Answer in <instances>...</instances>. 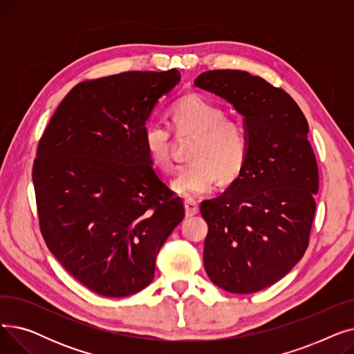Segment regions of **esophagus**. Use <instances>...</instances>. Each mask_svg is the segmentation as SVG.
<instances>
[{
    "instance_id": "1",
    "label": "esophagus",
    "mask_w": 354,
    "mask_h": 354,
    "mask_svg": "<svg viewBox=\"0 0 354 354\" xmlns=\"http://www.w3.org/2000/svg\"><path fill=\"white\" fill-rule=\"evenodd\" d=\"M185 212H187V216H194L199 212L198 202L194 199H185Z\"/></svg>"
}]
</instances>
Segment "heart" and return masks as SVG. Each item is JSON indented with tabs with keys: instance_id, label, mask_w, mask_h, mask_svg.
<instances>
[{
	"instance_id": "heart-1",
	"label": "heart",
	"mask_w": 354,
	"mask_h": 354,
	"mask_svg": "<svg viewBox=\"0 0 354 354\" xmlns=\"http://www.w3.org/2000/svg\"><path fill=\"white\" fill-rule=\"evenodd\" d=\"M178 136L195 138L189 165L179 169L172 188L182 196L212 191L219 180L231 182L243 171L248 153V135L239 122L212 100L198 95L179 99L172 107ZM143 145L151 162L160 171L172 169V130L160 122L147 123Z\"/></svg>"
}]
</instances>
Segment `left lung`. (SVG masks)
I'll return each instance as SVG.
<instances>
[{
	"label": "left lung",
	"instance_id": "obj_1",
	"mask_svg": "<svg viewBox=\"0 0 354 354\" xmlns=\"http://www.w3.org/2000/svg\"><path fill=\"white\" fill-rule=\"evenodd\" d=\"M195 86L231 103L248 135L243 171L201 203L203 266L225 291L257 292L280 281L308 247L319 191L308 123L288 93L247 71L209 70Z\"/></svg>",
	"mask_w": 354,
	"mask_h": 354
}]
</instances>
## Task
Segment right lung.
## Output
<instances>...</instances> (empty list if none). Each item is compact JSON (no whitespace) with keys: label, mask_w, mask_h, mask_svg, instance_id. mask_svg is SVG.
I'll use <instances>...</instances> for the list:
<instances>
[{"label":"right lung","mask_w":354,"mask_h":354,"mask_svg":"<svg viewBox=\"0 0 354 354\" xmlns=\"http://www.w3.org/2000/svg\"><path fill=\"white\" fill-rule=\"evenodd\" d=\"M176 68L126 71L73 87L40 139L32 166L40 230L77 281L104 297L152 283L156 257L185 216L143 145Z\"/></svg>","instance_id":"obj_1"}]
</instances>
